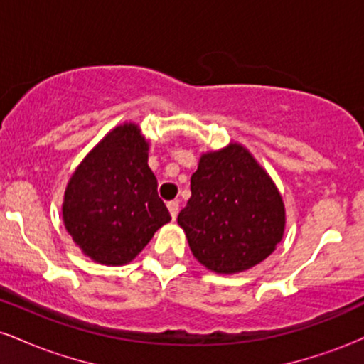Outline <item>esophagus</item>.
<instances>
[{
  "instance_id": "esophagus-1",
  "label": "esophagus",
  "mask_w": 364,
  "mask_h": 364,
  "mask_svg": "<svg viewBox=\"0 0 364 364\" xmlns=\"http://www.w3.org/2000/svg\"><path fill=\"white\" fill-rule=\"evenodd\" d=\"M168 208H169V214L173 219H176L178 212H179V202L178 200H171V202H168Z\"/></svg>"
}]
</instances>
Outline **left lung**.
I'll list each match as a JSON object with an SVG mask.
<instances>
[{"mask_svg": "<svg viewBox=\"0 0 364 364\" xmlns=\"http://www.w3.org/2000/svg\"><path fill=\"white\" fill-rule=\"evenodd\" d=\"M179 212L191 253L217 274L265 260L282 240L286 212L277 188L245 147L203 154Z\"/></svg>", "mask_w": 364, "mask_h": 364, "instance_id": "1", "label": "left lung"}]
</instances>
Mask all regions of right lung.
I'll return each instance as SVG.
<instances>
[{
  "instance_id": "obj_1",
  "label": "right lung",
  "mask_w": 364,
  "mask_h": 364,
  "mask_svg": "<svg viewBox=\"0 0 364 364\" xmlns=\"http://www.w3.org/2000/svg\"><path fill=\"white\" fill-rule=\"evenodd\" d=\"M149 144L136 124L114 128L83 159L63 203L66 231L92 260L123 265L171 215L147 164Z\"/></svg>"
}]
</instances>
